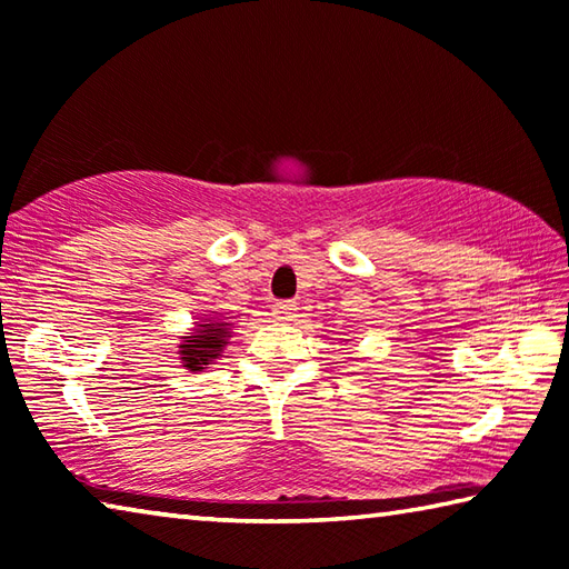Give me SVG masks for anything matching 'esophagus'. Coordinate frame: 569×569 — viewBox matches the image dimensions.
<instances>
[{
  "label": "esophagus",
  "mask_w": 569,
  "mask_h": 569,
  "mask_svg": "<svg viewBox=\"0 0 569 569\" xmlns=\"http://www.w3.org/2000/svg\"><path fill=\"white\" fill-rule=\"evenodd\" d=\"M295 312H297L295 302H277L274 305V317H277V320H282V322H290Z\"/></svg>",
  "instance_id": "1"
}]
</instances>
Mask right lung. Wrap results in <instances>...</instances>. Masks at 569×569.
Here are the masks:
<instances>
[{"mask_svg":"<svg viewBox=\"0 0 569 569\" xmlns=\"http://www.w3.org/2000/svg\"><path fill=\"white\" fill-rule=\"evenodd\" d=\"M232 337V325L222 315H204L202 320L194 322L192 330L179 337V360L189 372H204L207 365H214L229 345Z\"/></svg>","mask_w":569,"mask_h":569,"instance_id":"add662e5","label":"right lung"}]
</instances>
